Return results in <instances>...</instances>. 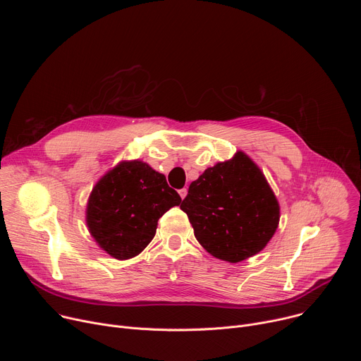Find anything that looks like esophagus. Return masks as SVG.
<instances>
[{
  "instance_id": "1",
  "label": "esophagus",
  "mask_w": 361,
  "mask_h": 361,
  "mask_svg": "<svg viewBox=\"0 0 361 361\" xmlns=\"http://www.w3.org/2000/svg\"><path fill=\"white\" fill-rule=\"evenodd\" d=\"M178 194H180V197H181V198H185V195H187V188L184 187V188L178 190Z\"/></svg>"
}]
</instances>
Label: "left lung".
Instances as JSON below:
<instances>
[{
    "label": "left lung",
    "instance_id": "1",
    "mask_svg": "<svg viewBox=\"0 0 361 361\" xmlns=\"http://www.w3.org/2000/svg\"><path fill=\"white\" fill-rule=\"evenodd\" d=\"M180 209L204 250L233 264L259 254L280 223L274 191L241 149L192 181Z\"/></svg>",
    "mask_w": 361,
    "mask_h": 361
}]
</instances>
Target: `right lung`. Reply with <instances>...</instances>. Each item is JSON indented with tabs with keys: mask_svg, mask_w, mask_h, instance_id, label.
<instances>
[{
	"mask_svg": "<svg viewBox=\"0 0 361 361\" xmlns=\"http://www.w3.org/2000/svg\"><path fill=\"white\" fill-rule=\"evenodd\" d=\"M180 202L164 174L141 160H123L92 187L85 223L101 250L128 260L149 244L159 219Z\"/></svg>",
	"mask_w": 361,
	"mask_h": 361,
	"instance_id": "add662e5",
	"label": "right lung"
}]
</instances>
